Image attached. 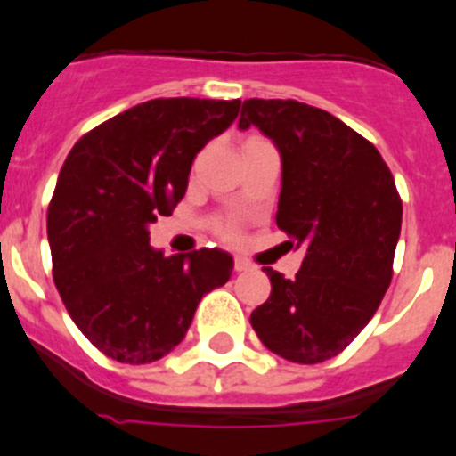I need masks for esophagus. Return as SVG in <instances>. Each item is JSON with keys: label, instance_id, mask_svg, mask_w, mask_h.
Here are the masks:
<instances>
[{"label": "esophagus", "instance_id": "esophagus-1", "mask_svg": "<svg viewBox=\"0 0 456 456\" xmlns=\"http://www.w3.org/2000/svg\"><path fill=\"white\" fill-rule=\"evenodd\" d=\"M252 264L248 259H243V256H234V270L237 273H246V270H250Z\"/></svg>", "mask_w": 456, "mask_h": 456}]
</instances>
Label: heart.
Returning <instances> with one entry per match:
<instances>
[{
    "label": "heart",
    "mask_w": 456,
    "mask_h": 456,
    "mask_svg": "<svg viewBox=\"0 0 456 456\" xmlns=\"http://www.w3.org/2000/svg\"><path fill=\"white\" fill-rule=\"evenodd\" d=\"M222 234L224 237H228V239H232L234 234H237V226H234V222H226V224H222Z\"/></svg>",
    "instance_id": "1"
}]
</instances>
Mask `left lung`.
Returning a JSON list of instances; mask_svg holds the SVG:
<instances>
[{
	"label": "left lung",
	"instance_id": "1",
	"mask_svg": "<svg viewBox=\"0 0 456 456\" xmlns=\"http://www.w3.org/2000/svg\"><path fill=\"white\" fill-rule=\"evenodd\" d=\"M250 126L281 155L277 226L305 252L295 279L264 268L273 290L250 323L279 357L322 363L375 317L403 206L379 151L330 112L295 99H246L239 128Z\"/></svg>",
	"mask_w": 456,
	"mask_h": 456
}]
</instances>
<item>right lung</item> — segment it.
Returning <instances> with one entry per match:
<instances>
[{
    "mask_svg": "<svg viewBox=\"0 0 456 456\" xmlns=\"http://www.w3.org/2000/svg\"><path fill=\"white\" fill-rule=\"evenodd\" d=\"M241 102L151 99L75 143L48 206L53 279L86 339L121 363H151L182 344L201 297L224 286L232 256L219 248L170 255L148 228L188 188L197 152L222 134Z\"/></svg>",
    "mask_w": 456,
    "mask_h": 456,
    "instance_id": "right-lung-1",
    "label": "right lung"
}]
</instances>
